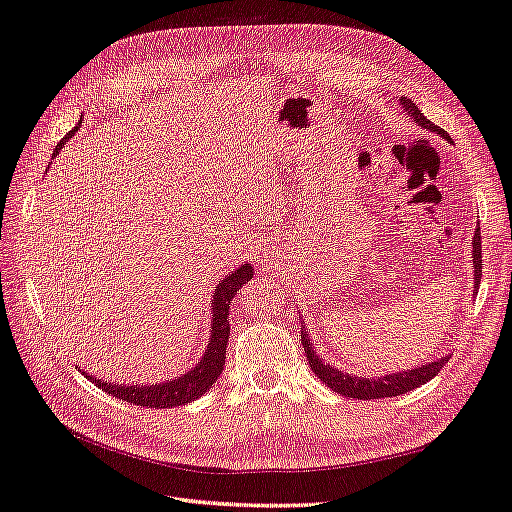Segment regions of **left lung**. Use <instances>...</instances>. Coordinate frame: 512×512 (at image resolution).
I'll return each mask as SVG.
<instances>
[{
  "instance_id": "left-lung-1",
  "label": "left lung",
  "mask_w": 512,
  "mask_h": 512,
  "mask_svg": "<svg viewBox=\"0 0 512 512\" xmlns=\"http://www.w3.org/2000/svg\"><path fill=\"white\" fill-rule=\"evenodd\" d=\"M400 105L405 107V112L411 114L413 122L418 124V127L431 131V133H439L444 140H450V135L439 129L437 124H433L426 116H422V112L418 109V105L413 103L407 96H400ZM482 247H480V228H476L474 232V288H478L480 278H482ZM301 344H303V351H306L308 357V364L312 368V372L316 377H319L327 388H331L334 392L342 394V396H349V398H357V400H372V398H392V396H400V394H407L413 388H420L426 381H431L437 372L444 368V364L448 362V357L444 359H437V362L431 364H424L420 368H413V370H403V372H392V375H385L379 379H364V377H351L349 372H342L338 368H331L327 366L323 359L316 355L312 342L308 338V331L306 327L301 329Z\"/></svg>"
}]
</instances>
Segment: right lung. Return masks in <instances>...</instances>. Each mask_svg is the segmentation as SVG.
Listing matches in <instances>:
<instances>
[{
  "label": "right lung",
  "instance_id": "add662e5",
  "mask_svg": "<svg viewBox=\"0 0 512 512\" xmlns=\"http://www.w3.org/2000/svg\"><path fill=\"white\" fill-rule=\"evenodd\" d=\"M79 124L73 131H68L66 137H62L60 144L53 150V157L60 153V148L66 144L68 137L75 135ZM252 275H254L252 265H241L215 286L213 306H211L213 321H211L209 347H206L204 357L200 359L198 366L185 372L183 377H176V379H170L168 383H159V385L157 383L155 385H116L109 381H99L96 377L88 375V372H84L86 379L99 385V388L105 390L107 394L127 400V403L150 407V409H170V407L185 405L189 400L200 398L206 390H211V385L217 381L219 375H222L224 364H226V344L230 336V303L234 295H237V290L245 282L252 280Z\"/></svg>",
  "mask_w": 512,
  "mask_h": 512
}]
</instances>
